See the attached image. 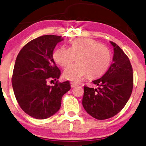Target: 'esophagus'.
I'll use <instances>...</instances> for the list:
<instances>
[{"label":"esophagus","instance_id":"esophagus-1","mask_svg":"<svg viewBox=\"0 0 146 146\" xmlns=\"http://www.w3.org/2000/svg\"><path fill=\"white\" fill-rule=\"evenodd\" d=\"M70 85H71V87H72V88L76 87H77V86H78V85L76 84V83H73V82H71L70 83Z\"/></svg>","mask_w":146,"mask_h":146}]
</instances>
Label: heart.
<instances>
[{
	"instance_id": "1",
	"label": "heart",
	"mask_w": 146,
	"mask_h": 146,
	"mask_svg": "<svg viewBox=\"0 0 146 146\" xmlns=\"http://www.w3.org/2000/svg\"><path fill=\"white\" fill-rule=\"evenodd\" d=\"M78 57V63L71 64L64 72L66 80L79 82L89 74L97 77L104 74L111 64V55L108 48L91 39H77L70 48L61 46L54 52L55 61L65 67Z\"/></svg>"
}]
</instances>
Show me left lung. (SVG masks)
Segmentation results:
<instances>
[{"label":"left lung","mask_w":146,"mask_h":146,"mask_svg":"<svg viewBox=\"0 0 146 146\" xmlns=\"http://www.w3.org/2000/svg\"><path fill=\"white\" fill-rule=\"evenodd\" d=\"M114 48L113 63L101 78L93 81L97 89L84 86L82 104L88 114L98 120L115 116L129 99L133 87V68L120 47L110 41Z\"/></svg>","instance_id":"obj_1"}]
</instances>
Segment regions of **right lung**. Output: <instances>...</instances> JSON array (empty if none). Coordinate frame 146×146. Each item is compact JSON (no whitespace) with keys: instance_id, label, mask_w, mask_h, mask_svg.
Segmentation results:
<instances>
[{"instance_id":"add662e5","label":"right lung","mask_w":146,"mask_h":146,"mask_svg":"<svg viewBox=\"0 0 146 146\" xmlns=\"http://www.w3.org/2000/svg\"><path fill=\"white\" fill-rule=\"evenodd\" d=\"M63 40L58 35H42L25 45L17 57L11 79L14 94L21 108L34 118L56 114L62 97L71 88L68 81L57 80L61 71L53 59L55 47ZM52 79L56 81L54 85H47Z\"/></svg>"}]
</instances>
